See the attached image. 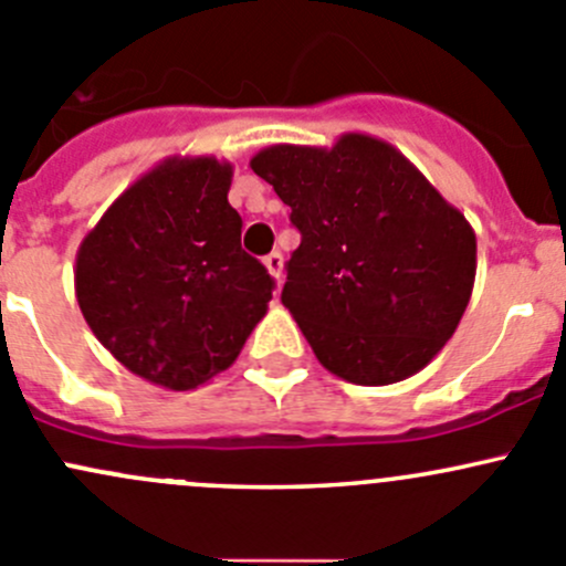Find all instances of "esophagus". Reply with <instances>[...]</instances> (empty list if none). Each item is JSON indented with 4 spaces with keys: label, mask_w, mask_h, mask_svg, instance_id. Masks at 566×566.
<instances>
[{
    "label": "esophagus",
    "mask_w": 566,
    "mask_h": 566,
    "mask_svg": "<svg viewBox=\"0 0 566 566\" xmlns=\"http://www.w3.org/2000/svg\"><path fill=\"white\" fill-rule=\"evenodd\" d=\"M264 266H266V272H270V275L275 277V281H281V275H283V255L277 253V250H275V253L266 255Z\"/></svg>",
    "instance_id": "1"
}]
</instances>
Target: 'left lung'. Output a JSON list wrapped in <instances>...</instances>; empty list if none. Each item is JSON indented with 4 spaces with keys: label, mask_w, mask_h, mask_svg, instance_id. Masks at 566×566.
Masks as SVG:
<instances>
[{
    "label": "left lung",
    "mask_w": 566,
    "mask_h": 566,
    "mask_svg": "<svg viewBox=\"0 0 566 566\" xmlns=\"http://www.w3.org/2000/svg\"><path fill=\"white\" fill-rule=\"evenodd\" d=\"M250 168L302 234L281 300L318 363L363 387L422 370L474 289L476 237L463 212L403 153L365 133L332 149L275 144Z\"/></svg>",
    "instance_id": "1"
}]
</instances>
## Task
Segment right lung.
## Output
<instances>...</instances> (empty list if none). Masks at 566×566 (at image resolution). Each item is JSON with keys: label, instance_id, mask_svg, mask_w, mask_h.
<instances>
[{"label": "right lung", "instance_id": "add662e5", "mask_svg": "<svg viewBox=\"0 0 566 566\" xmlns=\"http://www.w3.org/2000/svg\"><path fill=\"white\" fill-rule=\"evenodd\" d=\"M234 166L168 157L106 209L75 253V300L136 376L196 389L240 357L275 281L242 250Z\"/></svg>", "mask_w": 566, "mask_h": 566}]
</instances>
